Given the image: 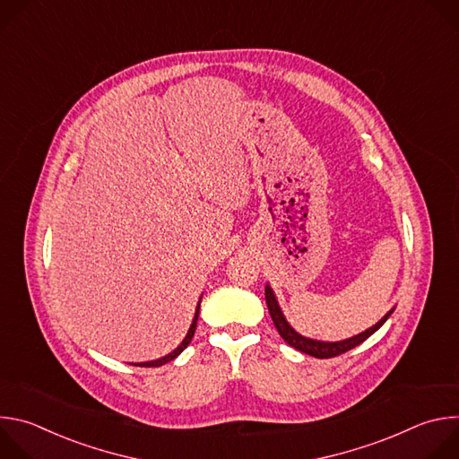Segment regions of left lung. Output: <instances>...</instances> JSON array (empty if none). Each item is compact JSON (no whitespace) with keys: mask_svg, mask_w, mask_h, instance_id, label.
<instances>
[{"mask_svg":"<svg viewBox=\"0 0 459 459\" xmlns=\"http://www.w3.org/2000/svg\"><path fill=\"white\" fill-rule=\"evenodd\" d=\"M265 299H267V307H269V312H271V317L276 325V329L280 333V336L290 345L294 347L296 351L299 352H305L308 356H314V358H319V359H326V358H334V356H340L354 347H358L359 343H363L368 336H372L379 326L388 319V316L394 312V308L388 310L376 325H372L370 329H367L365 333L358 334V336H352L349 340H343V342H319V340H310V338H305L301 334H298L292 326L289 325V321L285 319L280 305H278V299L274 296V290L271 289V285H265Z\"/></svg>","mask_w":459,"mask_h":459,"instance_id":"8db88e82","label":"left lung"}]
</instances>
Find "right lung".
Returning a JSON list of instances; mask_svg holds the SVG:
<instances>
[{
    "label": "right lung",
    "instance_id": "add662e5",
    "mask_svg": "<svg viewBox=\"0 0 459 459\" xmlns=\"http://www.w3.org/2000/svg\"><path fill=\"white\" fill-rule=\"evenodd\" d=\"M200 301H202V299H200ZM198 316H200V303H198V307H195V314H194V319H192V323H190V329H188L186 336L183 338V342H181L170 354H167V356H163V358H160V359H154V361H143V363H133V365H136V367H161V365L172 361L174 358H178V356L188 347V343H190V340H192V336H194L195 325H198Z\"/></svg>",
    "mask_w": 459,
    "mask_h": 459
}]
</instances>
